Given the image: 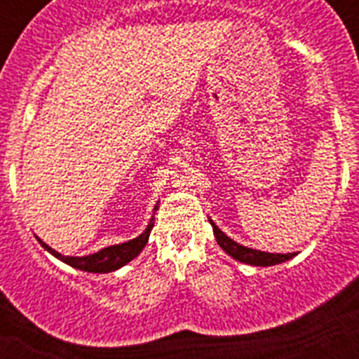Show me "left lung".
Returning a JSON list of instances; mask_svg holds the SVG:
<instances>
[{"mask_svg":"<svg viewBox=\"0 0 359 359\" xmlns=\"http://www.w3.org/2000/svg\"><path fill=\"white\" fill-rule=\"evenodd\" d=\"M210 224L214 228V236L217 244L224 252L228 253L230 257H233L236 261L244 262V264H250V266H275V264H280V262H286L290 259H293L297 253H268V252H259V250H252V248H246L243 244L236 243L233 239L223 233V231L219 230L215 226V223L210 219Z\"/></svg>","mask_w":359,"mask_h":359,"instance_id":"obj_1","label":"left lung"}]
</instances>
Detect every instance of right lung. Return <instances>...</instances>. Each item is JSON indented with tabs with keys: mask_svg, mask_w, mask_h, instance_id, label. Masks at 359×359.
Returning a JSON list of instances; mask_svg holds the SVG:
<instances>
[{
	"mask_svg": "<svg viewBox=\"0 0 359 359\" xmlns=\"http://www.w3.org/2000/svg\"><path fill=\"white\" fill-rule=\"evenodd\" d=\"M156 208H154V210H156ZM152 226H154V223H152L151 219V223L145 228L144 233H140V236L135 237L133 241H128V243L122 244H113V246H107V248L100 250V252L84 257L61 255L59 252L50 248L48 244L43 243L39 237H37V241H39L41 246H43L46 252H50L53 257H57L59 261L66 262L68 266L82 269V271H88V273H109V271H115V269L122 268V266H126L128 262H131L135 257L140 255V252L145 248V244H147L149 233H151Z\"/></svg>",
	"mask_w": 359,
	"mask_h": 359,
	"instance_id": "obj_1",
	"label": "right lung"
}]
</instances>
